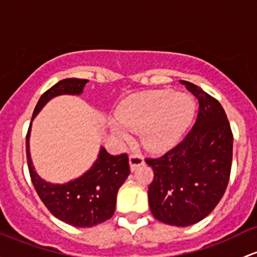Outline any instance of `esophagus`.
<instances>
[{"mask_svg":"<svg viewBox=\"0 0 257 257\" xmlns=\"http://www.w3.org/2000/svg\"><path fill=\"white\" fill-rule=\"evenodd\" d=\"M129 165H131V170L135 171L139 166L144 165V157L139 154H132L129 156Z\"/></svg>","mask_w":257,"mask_h":257,"instance_id":"34e87169","label":"esophagus"}]
</instances>
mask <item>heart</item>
I'll return each instance as SVG.
<instances>
[{
  "mask_svg": "<svg viewBox=\"0 0 257 257\" xmlns=\"http://www.w3.org/2000/svg\"><path fill=\"white\" fill-rule=\"evenodd\" d=\"M194 114L195 102L189 95L176 94L172 90H151L126 97L109 126L118 139L126 140L131 132H139L148 150L163 151L178 142Z\"/></svg>",
  "mask_w": 257,
  "mask_h": 257,
  "instance_id": "1",
  "label": "heart"
}]
</instances>
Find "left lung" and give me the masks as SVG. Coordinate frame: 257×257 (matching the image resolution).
Wrapping results in <instances>:
<instances>
[{
    "instance_id": "8db88e82",
    "label": "left lung",
    "mask_w": 257,
    "mask_h": 257,
    "mask_svg": "<svg viewBox=\"0 0 257 257\" xmlns=\"http://www.w3.org/2000/svg\"><path fill=\"white\" fill-rule=\"evenodd\" d=\"M180 83L199 101L196 122L187 137L159 159H146L154 171L149 187L151 213L177 227L210 215L223 196L233 157V134L221 103L201 87Z\"/></svg>"
}]
</instances>
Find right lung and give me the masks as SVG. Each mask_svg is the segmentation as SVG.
Returning <instances> with one entry per match:
<instances>
[{
	"label": "right lung",
	"instance_id": "right-lung-1",
	"mask_svg": "<svg viewBox=\"0 0 257 257\" xmlns=\"http://www.w3.org/2000/svg\"><path fill=\"white\" fill-rule=\"evenodd\" d=\"M89 80L68 78L58 81L41 95L27 134V161L36 193L56 218L73 227H92L111 218L114 213L118 189L131 174L128 155H109L101 148L96 161L79 178L64 184H52L38 176L30 157V131L33 119L51 98L60 95H80Z\"/></svg>",
	"mask_w": 257,
	"mask_h": 257
}]
</instances>
